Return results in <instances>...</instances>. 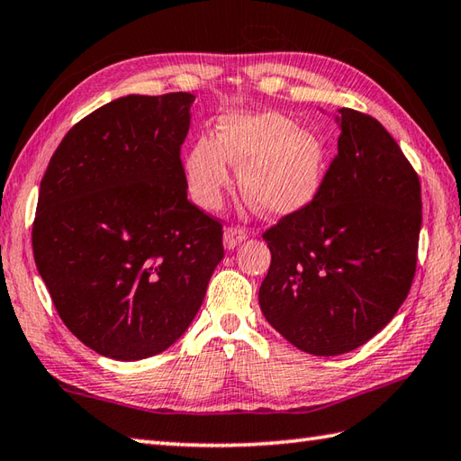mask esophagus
I'll return each mask as SVG.
<instances>
[{
  "label": "esophagus",
  "mask_w": 461,
  "mask_h": 461,
  "mask_svg": "<svg viewBox=\"0 0 461 461\" xmlns=\"http://www.w3.org/2000/svg\"><path fill=\"white\" fill-rule=\"evenodd\" d=\"M249 237V232L244 227H240V224H237V227H229L227 230H224V247L227 249H234L239 247V244Z\"/></svg>",
  "instance_id": "esophagus-1"
}]
</instances>
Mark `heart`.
Returning a JSON list of instances; mask_svg holds the SVG:
<instances>
[{
    "label": "heart",
    "instance_id": "heart-1",
    "mask_svg": "<svg viewBox=\"0 0 461 461\" xmlns=\"http://www.w3.org/2000/svg\"><path fill=\"white\" fill-rule=\"evenodd\" d=\"M230 167L242 168L240 189L270 214H286L312 201L322 181L324 147L278 113L222 119L217 137H199L185 158L193 199L217 209L230 186Z\"/></svg>",
    "mask_w": 461,
    "mask_h": 461
}]
</instances>
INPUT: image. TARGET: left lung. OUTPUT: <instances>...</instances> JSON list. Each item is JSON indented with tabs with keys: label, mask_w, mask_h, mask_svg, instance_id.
<instances>
[{
	"label": "left lung",
	"mask_w": 461,
	"mask_h": 461,
	"mask_svg": "<svg viewBox=\"0 0 461 461\" xmlns=\"http://www.w3.org/2000/svg\"><path fill=\"white\" fill-rule=\"evenodd\" d=\"M338 113V153L314 199L262 234V314L314 356L358 348L392 321L416 275L421 227L420 178L400 145L366 113Z\"/></svg>",
	"instance_id": "8db88e82"
}]
</instances>
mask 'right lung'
<instances>
[{"mask_svg": "<svg viewBox=\"0 0 461 461\" xmlns=\"http://www.w3.org/2000/svg\"><path fill=\"white\" fill-rule=\"evenodd\" d=\"M194 95L119 97L75 123L41 178L35 265L59 318L113 360L167 350L224 257L222 224L186 199Z\"/></svg>", "mask_w": 461, "mask_h": 461, "instance_id": "1", "label": "right lung"}]
</instances>
